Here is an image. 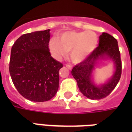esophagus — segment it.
<instances>
[{"label": "esophagus", "mask_w": 132, "mask_h": 132, "mask_svg": "<svg viewBox=\"0 0 132 132\" xmlns=\"http://www.w3.org/2000/svg\"><path fill=\"white\" fill-rule=\"evenodd\" d=\"M66 68H68L69 70H71V69H72V66H71V65H70V64H66Z\"/></svg>", "instance_id": "34e87169"}]
</instances>
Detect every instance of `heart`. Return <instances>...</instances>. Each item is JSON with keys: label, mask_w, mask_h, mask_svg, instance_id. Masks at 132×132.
Listing matches in <instances>:
<instances>
[{"label": "heart", "mask_w": 132, "mask_h": 132, "mask_svg": "<svg viewBox=\"0 0 132 132\" xmlns=\"http://www.w3.org/2000/svg\"><path fill=\"white\" fill-rule=\"evenodd\" d=\"M98 38L92 31H69L53 37L48 43L52 56L61 60L70 51V57L74 63L84 61L96 47Z\"/></svg>", "instance_id": "heart-1"}]
</instances>
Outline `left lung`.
Wrapping results in <instances>:
<instances>
[{"label":"left lung","mask_w":132,"mask_h":132,"mask_svg":"<svg viewBox=\"0 0 132 132\" xmlns=\"http://www.w3.org/2000/svg\"><path fill=\"white\" fill-rule=\"evenodd\" d=\"M101 60H111L115 66V71L106 82L97 85L94 81L93 71ZM121 71L118 42L110 34L103 33L99 36L98 46L84 61L75 66L71 73L80 92L87 98L94 100L103 98L110 94L120 80Z\"/></svg>","instance_id":"obj_1"}]
</instances>
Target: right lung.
Masks as SVG:
<instances>
[{
	"label": "right lung",
	"instance_id": "1",
	"mask_svg": "<svg viewBox=\"0 0 132 132\" xmlns=\"http://www.w3.org/2000/svg\"><path fill=\"white\" fill-rule=\"evenodd\" d=\"M50 36V29L24 34L11 48V79L20 94L31 101H47L59 88V70L63 65L51 56Z\"/></svg>",
	"mask_w": 132,
	"mask_h": 132
}]
</instances>
